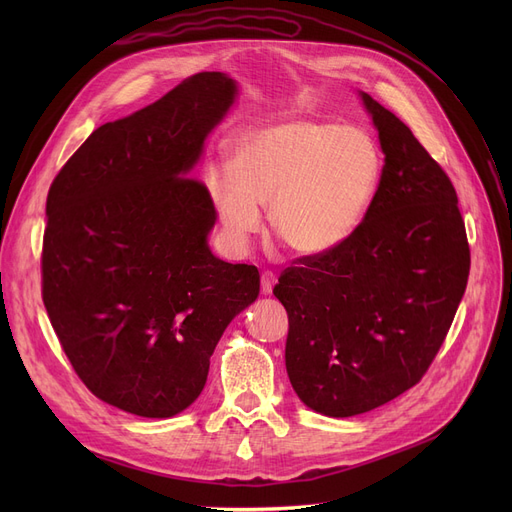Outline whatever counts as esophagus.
Returning a JSON list of instances; mask_svg holds the SVG:
<instances>
[{
  "label": "esophagus",
  "instance_id": "esophagus-1",
  "mask_svg": "<svg viewBox=\"0 0 512 512\" xmlns=\"http://www.w3.org/2000/svg\"><path fill=\"white\" fill-rule=\"evenodd\" d=\"M276 286V274L274 272H263L261 274V292L263 294H270Z\"/></svg>",
  "mask_w": 512,
  "mask_h": 512
}]
</instances>
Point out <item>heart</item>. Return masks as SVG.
<instances>
[{
    "instance_id": "b5f03b06",
    "label": "heart",
    "mask_w": 512,
    "mask_h": 512,
    "mask_svg": "<svg viewBox=\"0 0 512 512\" xmlns=\"http://www.w3.org/2000/svg\"><path fill=\"white\" fill-rule=\"evenodd\" d=\"M382 151L371 132L334 120L290 118L249 130L232 155V174L207 184L236 247L261 228L299 255H324L351 238L378 193Z\"/></svg>"
}]
</instances>
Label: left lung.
Segmentation results:
<instances>
[{
	"mask_svg": "<svg viewBox=\"0 0 512 512\" xmlns=\"http://www.w3.org/2000/svg\"><path fill=\"white\" fill-rule=\"evenodd\" d=\"M361 97L386 155L378 193L351 238L294 259L274 286L288 313L290 384L328 417L367 413L421 382L471 267L448 174L405 122Z\"/></svg>",
	"mask_w": 512,
	"mask_h": 512,
	"instance_id": "obj_1",
	"label": "left lung"
}]
</instances>
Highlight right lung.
Here are the masks:
<instances>
[{"mask_svg":"<svg viewBox=\"0 0 512 512\" xmlns=\"http://www.w3.org/2000/svg\"><path fill=\"white\" fill-rule=\"evenodd\" d=\"M236 95L199 72L99 126L53 178L41 294L64 353L97 398L172 417L201 394L226 326L259 294L255 265L213 257L218 218L191 174Z\"/></svg>","mask_w":512,"mask_h":512,"instance_id":"1","label":"right lung"}]
</instances>
